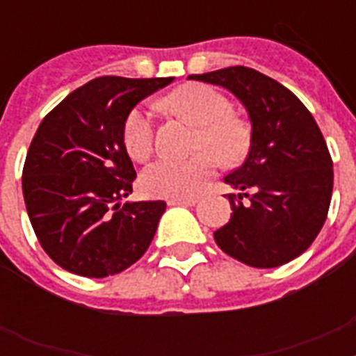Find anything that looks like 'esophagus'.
<instances>
[{
  "label": "esophagus",
  "instance_id": "esophagus-1",
  "mask_svg": "<svg viewBox=\"0 0 356 356\" xmlns=\"http://www.w3.org/2000/svg\"><path fill=\"white\" fill-rule=\"evenodd\" d=\"M197 203V200H194V197H188V200H168V205H181V207H192Z\"/></svg>",
  "mask_w": 356,
  "mask_h": 356
}]
</instances>
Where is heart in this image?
Wrapping results in <instances>:
<instances>
[{
  "label": "heart",
  "instance_id": "1",
  "mask_svg": "<svg viewBox=\"0 0 356 356\" xmlns=\"http://www.w3.org/2000/svg\"><path fill=\"white\" fill-rule=\"evenodd\" d=\"M170 111L200 127L195 149L188 161L161 159L145 168L142 188L153 197L188 200L203 190L216 173L218 156L222 162H234L243 155L248 133L236 118L227 97L207 85H184L164 99ZM123 145L133 161H145L153 151V118L142 107L133 108L123 122Z\"/></svg>",
  "mask_w": 356,
  "mask_h": 356
}]
</instances>
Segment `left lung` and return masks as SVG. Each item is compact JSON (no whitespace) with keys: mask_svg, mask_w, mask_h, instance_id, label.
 <instances>
[{"mask_svg":"<svg viewBox=\"0 0 356 356\" xmlns=\"http://www.w3.org/2000/svg\"><path fill=\"white\" fill-rule=\"evenodd\" d=\"M188 79L223 86L251 122L248 155L223 179L231 220L214 233L223 253L253 268H277L305 253L325 223L332 161L303 103L268 75L245 66Z\"/></svg>","mask_w":356,"mask_h":356,"instance_id":"left-lung-1","label":"left lung"}]
</instances>
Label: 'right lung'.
<instances>
[{
	"mask_svg": "<svg viewBox=\"0 0 356 356\" xmlns=\"http://www.w3.org/2000/svg\"><path fill=\"white\" fill-rule=\"evenodd\" d=\"M173 77H97L42 120L25 159L24 200L53 262L81 277L116 275L145 253L164 201L120 200L136 177L123 145L127 114Z\"/></svg>",
	"mask_w": 356,
	"mask_h": 356,
	"instance_id": "1",
	"label": "right lung"
}]
</instances>
